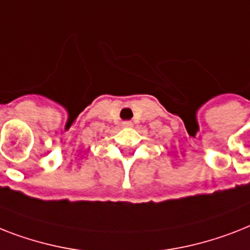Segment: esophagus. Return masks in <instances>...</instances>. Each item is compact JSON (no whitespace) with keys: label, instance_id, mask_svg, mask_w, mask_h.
I'll return each instance as SVG.
<instances>
[{"label":"esophagus","instance_id":"obj_1","mask_svg":"<svg viewBox=\"0 0 250 250\" xmlns=\"http://www.w3.org/2000/svg\"><path fill=\"white\" fill-rule=\"evenodd\" d=\"M122 125H123V127H125V128H129V127H132V122L125 121V122H123V123H122Z\"/></svg>","mask_w":250,"mask_h":250}]
</instances>
